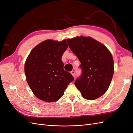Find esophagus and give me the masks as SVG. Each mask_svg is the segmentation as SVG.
I'll return each mask as SVG.
<instances>
[{
	"instance_id": "1",
	"label": "esophagus",
	"mask_w": 133,
	"mask_h": 133,
	"mask_svg": "<svg viewBox=\"0 0 133 133\" xmlns=\"http://www.w3.org/2000/svg\"><path fill=\"white\" fill-rule=\"evenodd\" d=\"M70 73L72 75H73V76H74V75H75V71H74V70H72V71L70 72Z\"/></svg>"
}]
</instances>
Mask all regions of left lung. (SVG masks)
<instances>
[{
    "instance_id": "1",
    "label": "left lung",
    "mask_w": 133,
    "mask_h": 133,
    "mask_svg": "<svg viewBox=\"0 0 133 133\" xmlns=\"http://www.w3.org/2000/svg\"><path fill=\"white\" fill-rule=\"evenodd\" d=\"M68 45L81 63L82 73L75 85L84 98L92 100L108 89L114 74L112 55L103 44L83 36L67 40Z\"/></svg>"
}]
</instances>
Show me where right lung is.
Wrapping results in <instances>:
<instances>
[{
	"label": "right lung",
	"mask_w": 133,
	"mask_h": 133,
	"mask_svg": "<svg viewBox=\"0 0 133 133\" xmlns=\"http://www.w3.org/2000/svg\"><path fill=\"white\" fill-rule=\"evenodd\" d=\"M68 46L66 40H46L33 48L26 60L27 83L34 94L43 101H57L74 80L71 74L64 70L62 60Z\"/></svg>",
	"instance_id": "right-lung-1"
}]
</instances>
